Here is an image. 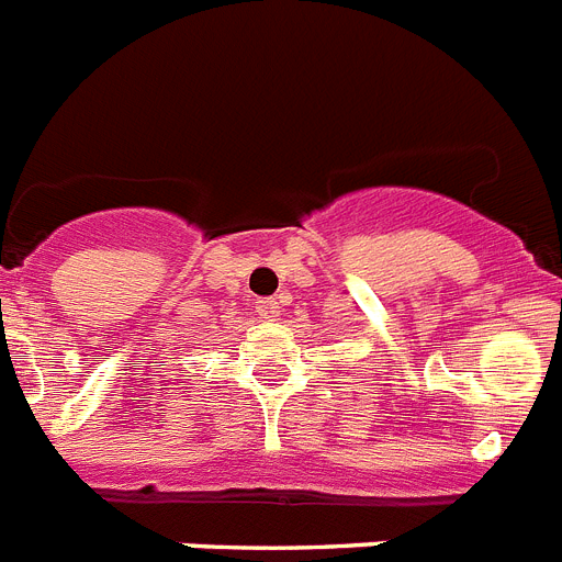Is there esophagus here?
Returning <instances> with one entry per match:
<instances>
[{"instance_id":"34e87169","label":"esophagus","mask_w":562,"mask_h":562,"mask_svg":"<svg viewBox=\"0 0 562 562\" xmlns=\"http://www.w3.org/2000/svg\"><path fill=\"white\" fill-rule=\"evenodd\" d=\"M256 313L267 321H276L281 315V306H278L276 299H258L256 301Z\"/></svg>"}]
</instances>
